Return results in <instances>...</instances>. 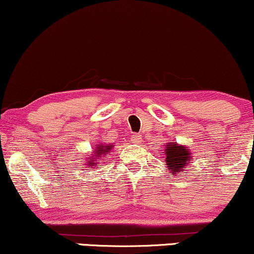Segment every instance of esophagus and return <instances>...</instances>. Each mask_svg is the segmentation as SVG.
I'll use <instances>...</instances> for the list:
<instances>
[{
  "label": "esophagus",
  "instance_id": "esophagus-1",
  "mask_svg": "<svg viewBox=\"0 0 254 254\" xmlns=\"http://www.w3.org/2000/svg\"><path fill=\"white\" fill-rule=\"evenodd\" d=\"M140 139H142V136L138 135V133H133V135L131 136V140H132L133 143H139Z\"/></svg>",
  "mask_w": 254,
  "mask_h": 254
}]
</instances>
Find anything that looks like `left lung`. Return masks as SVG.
<instances>
[{"label":"left lung","instance_id":"left-lung-1","mask_svg":"<svg viewBox=\"0 0 254 254\" xmlns=\"http://www.w3.org/2000/svg\"><path fill=\"white\" fill-rule=\"evenodd\" d=\"M167 152V164L172 169L173 174H180V172H185L183 168L187 166L188 160L190 158V152L181 145H177L176 143H170L166 149Z\"/></svg>","mask_w":254,"mask_h":254}]
</instances>
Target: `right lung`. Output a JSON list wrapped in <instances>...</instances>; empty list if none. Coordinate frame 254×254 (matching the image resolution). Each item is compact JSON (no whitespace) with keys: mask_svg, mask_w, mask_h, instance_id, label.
I'll return each instance as SVG.
<instances>
[{"mask_svg":"<svg viewBox=\"0 0 254 254\" xmlns=\"http://www.w3.org/2000/svg\"><path fill=\"white\" fill-rule=\"evenodd\" d=\"M112 148H114V146H112V145H106V146L98 145V146H96V150H93V154L94 155H93V156H91V158H90L91 161H87V163L90 164V168L91 167L96 168L98 166V163L96 162L98 160L97 157H100L103 154H108V152L111 151Z\"/></svg>","mask_w":254,"mask_h":254,"instance_id":"obj_1","label":"right lung"}]
</instances>
